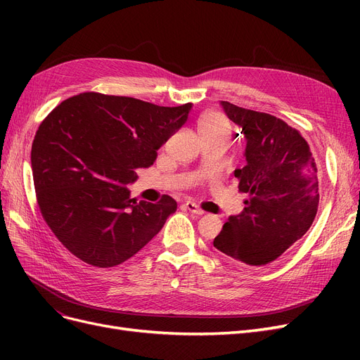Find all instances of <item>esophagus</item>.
<instances>
[{"label": "esophagus", "instance_id": "esophagus-1", "mask_svg": "<svg viewBox=\"0 0 360 360\" xmlns=\"http://www.w3.org/2000/svg\"><path fill=\"white\" fill-rule=\"evenodd\" d=\"M184 207H186V210H189V212H191V213H193V214H198V216L204 214V210L201 209V207H200V205H197L195 202H192V201L184 202Z\"/></svg>", "mask_w": 360, "mask_h": 360}]
</instances>
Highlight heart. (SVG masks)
Here are the masks:
<instances>
[{
  "label": "heart",
  "mask_w": 360,
  "mask_h": 360,
  "mask_svg": "<svg viewBox=\"0 0 360 360\" xmlns=\"http://www.w3.org/2000/svg\"><path fill=\"white\" fill-rule=\"evenodd\" d=\"M198 132L204 143H225L231 135L230 120L222 112L210 111L205 112L198 120Z\"/></svg>",
  "instance_id": "1"
}]
</instances>
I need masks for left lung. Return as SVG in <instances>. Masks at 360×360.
Returning <instances> with one entry per match:
<instances>
[{
  "mask_svg": "<svg viewBox=\"0 0 360 360\" xmlns=\"http://www.w3.org/2000/svg\"><path fill=\"white\" fill-rule=\"evenodd\" d=\"M222 106L246 138V163L234 176L248 198L245 210L224 224L213 246L243 264H267L314 222L320 201L317 163L307 139L284 120L230 102Z\"/></svg>",
  "mask_w": 360,
  "mask_h": 360,
  "instance_id": "obj_1",
  "label": "left lung"
}]
</instances>
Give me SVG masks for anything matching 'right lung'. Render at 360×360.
<instances>
[{"instance_id": "add662e5", "label": "right lung", "mask_w": 360, "mask_h": 360, "mask_svg": "<svg viewBox=\"0 0 360 360\" xmlns=\"http://www.w3.org/2000/svg\"><path fill=\"white\" fill-rule=\"evenodd\" d=\"M192 103L159 106L134 97L81 93L43 120L31 147L36 198L51 231L76 258L114 267L143 249L176 212L130 198L126 184L188 120Z\"/></svg>"}]
</instances>
